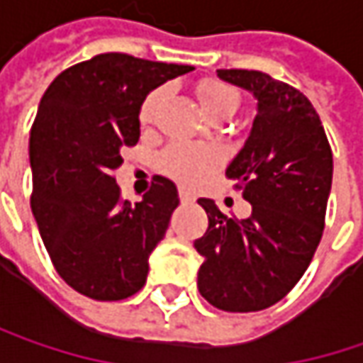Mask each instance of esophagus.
I'll use <instances>...</instances> for the list:
<instances>
[{"mask_svg": "<svg viewBox=\"0 0 363 363\" xmlns=\"http://www.w3.org/2000/svg\"><path fill=\"white\" fill-rule=\"evenodd\" d=\"M179 197H181L182 203H191L195 197H193V193L191 191H186V189H179Z\"/></svg>", "mask_w": 363, "mask_h": 363, "instance_id": "obj_1", "label": "esophagus"}]
</instances>
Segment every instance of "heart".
<instances>
[{"label": "heart", "instance_id": "1", "mask_svg": "<svg viewBox=\"0 0 363 363\" xmlns=\"http://www.w3.org/2000/svg\"><path fill=\"white\" fill-rule=\"evenodd\" d=\"M197 102L201 111L209 118H228L232 117L240 104V96L234 86L225 84L222 79L207 77L197 84L195 90ZM166 98L164 90L150 92L145 100L141 102L139 108V121L143 125H150ZM222 164V154L213 145H195V143H172L164 154H162V168L168 177L174 181L195 186L201 184L211 172L218 170Z\"/></svg>", "mask_w": 363, "mask_h": 363}]
</instances>
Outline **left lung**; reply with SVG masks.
Segmentation results:
<instances>
[{
  "instance_id": "8db88e82",
  "label": "left lung",
  "mask_w": 363,
  "mask_h": 363,
  "mask_svg": "<svg viewBox=\"0 0 363 363\" xmlns=\"http://www.w3.org/2000/svg\"><path fill=\"white\" fill-rule=\"evenodd\" d=\"M218 75L257 98L245 147L225 170L252 205L246 220L199 199L209 225L195 248L201 296L225 312L277 304L300 281L323 238L333 181V152L320 117L300 90L255 69Z\"/></svg>"
}]
</instances>
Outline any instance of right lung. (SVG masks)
<instances>
[{"mask_svg":"<svg viewBox=\"0 0 363 363\" xmlns=\"http://www.w3.org/2000/svg\"><path fill=\"white\" fill-rule=\"evenodd\" d=\"M191 65L102 53L55 77L30 129V207L57 273L102 302L145 286L150 255L179 205L174 182L154 177L143 201L121 199V150L139 141V108Z\"/></svg>","mask_w":363,"mask_h":363,"instance_id":"add662e5","label":"right lung"}]
</instances>
